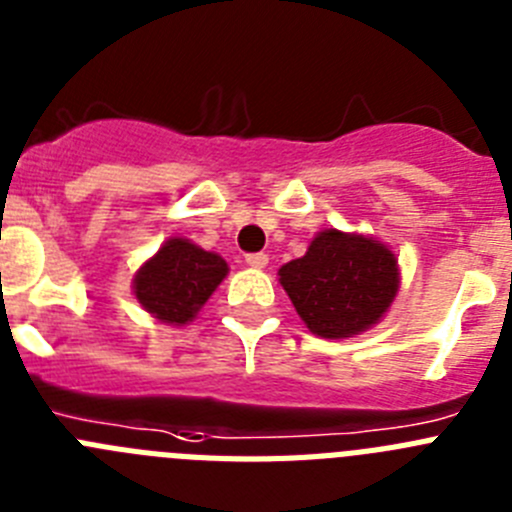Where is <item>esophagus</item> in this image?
<instances>
[{
	"label": "esophagus",
	"mask_w": 512,
	"mask_h": 512,
	"mask_svg": "<svg viewBox=\"0 0 512 512\" xmlns=\"http://www.w3.org/2000/svg\"><path fill=\"white\" fill-rule=\"evenodd\" d=\"M246 264L251 266V269H264V266L269 264V256H266V253H248Z\"/></svg>",
	"instance_id": "esophagus-1"
}]
</instances>
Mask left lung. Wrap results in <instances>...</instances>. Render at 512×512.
Masks as SVG:
<instances>
[{"instance_id":"8db88e82","label":"left lung","mask_w":512,"mask_h":512,"mask_svg":"<svg viewBox=\"0 0 512 512\" xmlns=\"http://www.w3.org/2000/svg\"><path fill=\"white\" fill-rule=\"evenodd\" d=\"M297 315L320 338L359 336L384 318L400 287L395 253L369 235L328 228L279 269Z\"/></svg>"}]
</instances>
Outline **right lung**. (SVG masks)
<instances>
[{
    "label": "right lung",
    "mask_w": 512,
    "mask_h": 512,
    "mask_svg": "<svg viewBox=\"0 0 512 512\" xmlns=\"http://www.w3.org/2000/svg\"><path fill=\"white\" fill-rule=\"evenodd\" d=\"M225 277L228 264L223 256L194 246L187 238H169L135 271L133 292L156 320L187 325Z\"/></svg>",
    "instance_id": "add662e5"
}]
</instances>
